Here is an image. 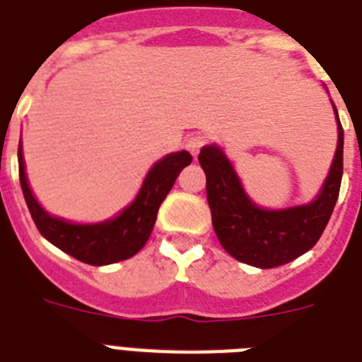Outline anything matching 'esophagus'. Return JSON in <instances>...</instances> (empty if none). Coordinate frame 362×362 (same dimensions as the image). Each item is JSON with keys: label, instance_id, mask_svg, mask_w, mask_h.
Segmentation results:
<instances>
[{"label": "esophagus", "instance_id": "obj_1", "mask_svg": "<svg viewBox=\"0 0 362 362\" xmlns=\"http://www.w3.org/2000/svg\"><path fill=\"white\" fill-rule=\"evenodd\" d=\"M210 136L206 133H197V135H192L186 141V148L192 152V156H197L201 150H203L206 144H209Z\"/></svg>", "mask_w": 362, "mask_h": 362}]
</instances>
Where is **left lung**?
<instances>
[{"label":"left lung","mask_w":362,"mask_h":362,"mask_svg":"<svg viewBox=\"0 0 362 362\" xmlns=\"http://www.w3.org/2000/svg\"><path fill=\"white\" fill-rule=\"evenodd\" d=\"M337 110V109H334ZM338 118V112H337ZM206 175V199L218 240L229 255L257 269H274L315 246L337 204L344 170V129L325 186L314 203L287 210H263L246 197L231 163L216 146L199 153Z\"/></svg>","instance_id":"left-lung-1"}]
</instances>
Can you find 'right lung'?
<instances>
[{"label": "right lung", "mask_w": 362, "mask_h": 362, "mask_svg": "<svg viewBox=\"0 0 362 362\" xmlns=\"http://www.w3.org/2000/svg\"><path fill=\"white\" fill-rule=\"evenodd\" d=\"M192 163V153L176 152L153 165L142 184L136 199L118 218L99 226H73L48 216L31 195L24 173L22 148L18 146V175L25 204L37 229L48 242L62 252L88 264H110L133 257L141 250L153 229L158 210L175 186L176 178L186 165Z\"/></svg>", "instance_id": "obj_1"}]
</instances>
